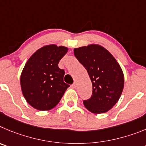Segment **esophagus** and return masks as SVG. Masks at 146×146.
Returning <instances> with one entry per match:
<instances>
[{"instance_id": "obj_1", "label": "esophagus", "mask_w": 146, "mask_h": 146, "mask_svg": "<svg viewBox=\"0 0 146 146\" xmlns=\"http://www.w3.org/2000/svg\"><path fill=\"white\" fill-rule=\"evenodd\" d=\"M72 86H73V88H76V87H77V83H76V82L73 83V85H72Z\"/></svg>"}]
</instances>
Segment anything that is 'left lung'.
Instances as JSON below:
<instances>
[{
	"label": "left lung",
	"mask_w": 146,
	"mask_h": 146,
	"mask_svg": "<svg viewBox=\"0 0 146 146\" xmlns=\"http://www.w3.org/2000/svg\"><path fill=\"white\" fill-rule=\"evenodd\" d=\"M74 54L86 68L92 84L91 98L84 100V105L94 113L107 112L118 102L124 89V74L120 65L100 45L74 48Z\"/></svg>",
	"instance_id": "obj_1"
}]
</instances>
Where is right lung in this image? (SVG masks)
<instances>
[{"mask_svg": "<svg viewBox=\"0 0 146 146\" xmlns=\"http://www.w3.org/2000/svg\"><path fill=\"white\" fill-rule=\"evenodd\" d=\"M67 52L65 46H45L27 60L21 74V88L27 102L34 108L52 109L70 86L63 81L65 70L58 67Z\"/></svg>", "mask_w": 146, "mask_h": 146, "instance_id": "obj_1", "label": "right lung"}]
</instances>
